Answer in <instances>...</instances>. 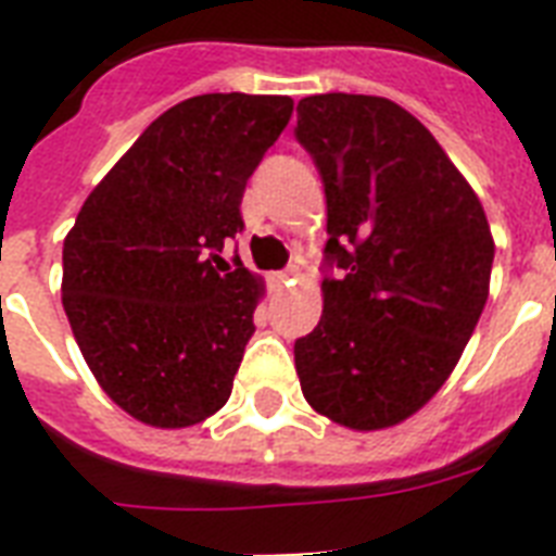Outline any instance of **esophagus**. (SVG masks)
<instances>
[{
    "mask_svg": "<svg viewBox=\"0 0 556 556\" xmlns=\"http://www.w3.org/2000/svg\"><path fill=\"white\" fill-rule=\"evenodd\" d=\"M296 277H300V268H288L274 274V282H277V286H294Z\"/></svg>",
    "mask_w": 556,
    "mask_h": 556,
    "instance_id": "1",
    "label": "esophagus"
}]
</instances>
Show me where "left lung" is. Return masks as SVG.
I'll use <instances>...</instances> for the list:
<instances>
[{
  "mask_svg": "<svg viewBox=\"0 0 556 556\" xmlns=\"http://www.w3.org/2000/svg\"><path fill=\"white\" fill-rule=\"evenodd\" d=\"M296 141L320 169L326 253L343 268L294 343L300 387L329 421L387 430L456 369L491 294V225L430 129L392 100L303 98Z\"/></svg>",
  "mask_w": 556,
  "mask_h": 556,
  "instance_id": "obj_1",
  "label": "left lung"
}]
</instances>
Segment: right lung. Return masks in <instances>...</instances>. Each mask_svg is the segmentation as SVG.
Here are the masks:
<instances>
[{
	"instance_id": "add662e5",
	"label": "right lung",
	"mask_w": 556,
	"mask_h": 556,
	"mask_svg": "<svg viewBox=\"0 0 556 556\" xmlns=\"http://www.w3.org/2000/svg\"><path fill=\"white\" fill-rule=\"evenodd\" d=\"M291 112L286 94L181 100L83 201L63 242V308L100 389L135 421L185 430L227 404L265 279L218 253Z\"/></svg>"
}]
</instances>
